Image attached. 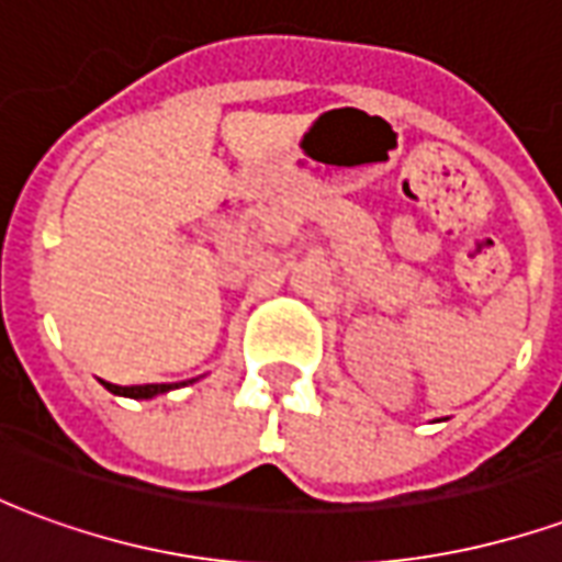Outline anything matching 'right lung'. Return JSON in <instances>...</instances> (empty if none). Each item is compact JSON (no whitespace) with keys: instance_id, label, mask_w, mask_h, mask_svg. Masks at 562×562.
<instances>
[{"instance_id":"obj_1","label":"right lung","mask_w":562,"mask_h":562,"mask_svg":"<svg viewBox=\"0 0 562 562\" xmlns=\"http://www.w3.org/2000/svg\"><path fill=\"white\" fill-rule=\"evenodd\" d=\"M177 385H186V382H173V385H111V382H104V389L111 394H123V397H135V401H149V397L165 394Z\"/></svg>"}]
</instances>
